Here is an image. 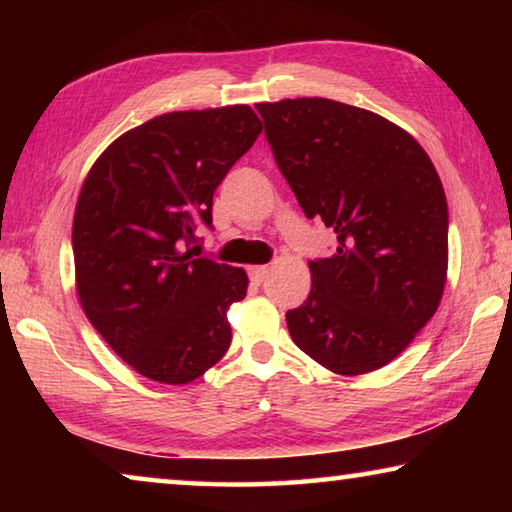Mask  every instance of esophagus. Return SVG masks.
Returning a JSON list of instances; mask_svg holds the SVG:
<instances>
[{
  "label": "esophagus",
  "instance_id": "1",
  "mask_svg": "<svg viewBox=\"0 0 512 512\" xmlns=\"http://www.w3.org/2000/svg\"><path fill=\"white\" fill-rule=\"evenodd\" d=\"M268 277V266H253L250 268V280L262 284Z\"/></svg>",
  "mask_w": 512,
  "mask_h": 512
}]
</instances>
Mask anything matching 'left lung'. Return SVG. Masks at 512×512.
I'll return each instance as SVG.
<instances>
[{
	"mask_svg": "<svg viewBox=\"0 0 512 512\" xmlns=\"http://www.w3.org/2000/svg\"><path fill=\"white\" fill-rule=\"evenodd\" d=\"M277 167L307 219L336 232L287 311L293 343L336 375L377 370L409 348L447 282V198L415 137L348 103H257Z\"/></svg>",
	"mask_w": 512,
	"mask_h": 512,
	"instance_id": "left-lung-1",
	"label": "left lung"
}]
</instances>
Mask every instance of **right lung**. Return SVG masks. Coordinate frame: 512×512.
Returning a JSON list of instances; mask_svg holds the SVG:
<instances>
[{
    "mask_svg": "<svg viewBox=\"0 0 512 512\" xmlns=\"http://www.w3.org/2000/svg\"><path fill=\"white\" fill-rule=\"evenodd\" d=\"M262 133L250 106L167 112L117 137L83 180L72 246L76 293L128 366L189 384L230 348L244 268L194 257L212 198Z\"/></svg>",
    "mask_w": 512,
    "mask_h": 512,
    "instance_id": "1",
    "label": "right lung"
}]
</instances>
